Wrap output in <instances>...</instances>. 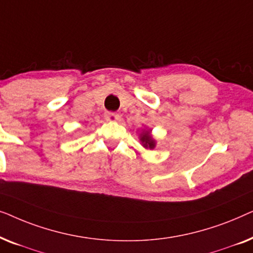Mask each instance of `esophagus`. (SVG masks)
<instances>
[{"instance_id": "obj_1", "label": "esophagus", "mask_w": 253, "mask_h": 253, "mask_svg": "<svg viewBox=\"0 0 253 253\" xmlns=\"http://www.w3.org/2000/svg\"><path fill=\"white\" fill-rule=\"evenodd\" d=\"M105 119L107 121H109V122H116V121L120 120V115L113 112H107L105 114Z\"/></svg>"}]
</instances>
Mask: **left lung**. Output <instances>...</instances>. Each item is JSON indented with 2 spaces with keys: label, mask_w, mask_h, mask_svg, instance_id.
Listing matches in <instances>:
<instances>
[{
  "label": "left lung",
  "mask_w": 253,
  "mask_h": 253,
  "mask_svg": "<svg viewBox=\"0 0 253 253\" xmlns=\"http://www.w3.org/2000/svg\"><path fill=\"white\" fill-rule=\"evenodd\" d=\"M152 130L150 129H144L141 130L139 133V140L143 146L146 148V150H153L157 145V140L154 139L153 136H152Z\"/></svg>",
  "instance_id": "8db88e82"
}]
</instances>
